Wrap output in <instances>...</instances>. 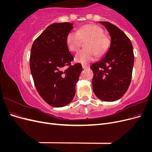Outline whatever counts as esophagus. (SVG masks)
<instances>
[{
    "instance_id": "34e87169",
    "label": "esophagus",
    "mask_w": 152,
    "mask_h": 152,
    "mask_svg": "<svg viewBox=\"0 0 152 152\" xmlns=\"http://www.w3.org/2000/svg\"><path fill=\"white\" fill-rule=\"evenodd\" d=\"M82 68H83V69H86L87 68H89L88 66H87L86 65H82Z\"/></svg>"
}]
</instances>
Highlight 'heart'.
<instances>
[{
  "instance_id": "obj_1",
  "label": "heart",
  "mask_w": 152,
  "mask_h": 152,
  "mask_svg": "<svg viewBox=\"0 0 152 152\" xmlns=\"http://www.w3.org/2000/svg\"><path fill=\"white\" fill-rule=\"evenodd\" d=\"M82 40H87L84 45L86 49L78 52L75 59L77 62L84 64L93 61L96 54H103L110 45V40L104 35L103 29L96 25H86L80 27L77 31L69 32L66 37V44L69 50L75 52L79 49Z\"/></svg>"
}]
</instances>
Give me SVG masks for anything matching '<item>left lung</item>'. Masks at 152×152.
Masks as SVG:
<instances>
[{"mask_svg":"<svg viewBox=\"0 0 152 152\" xmlns=\"http://www.w3.org/2000/svg\"><path fill=\"white\" fill-rule=\"evenodd\" d=\"M107 28L111 37L107 52L91 69L94 93L104 102H115L126 93L130 85L134 53L130 39L117 26L107 21H98Z\"/></svg>","mask_w":152,"mask_h":152,"instance_id":"1","label":"left lung"}]
</instances>
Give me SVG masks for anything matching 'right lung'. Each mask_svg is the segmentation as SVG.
<instances>
[{
    "label": "right lung",
    "mask_w": 152,
    "mask_h": 152,
    "mask_svg": "<svg viewBox=\"0 0 152 152\" xmlns=\"http://www.w3.org/2000/svg\"><path fill=\"white\" fill-rule=\"evenodd\" d=\"M73 28L70 23L48 26L32 44L30 66L37 91L45 102L53 107L70 103L75 94V86L82 65H71L73 57L66 44Z\"/></svg>",
    "instance_id": "add662e5"
}]
</instances>
